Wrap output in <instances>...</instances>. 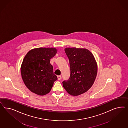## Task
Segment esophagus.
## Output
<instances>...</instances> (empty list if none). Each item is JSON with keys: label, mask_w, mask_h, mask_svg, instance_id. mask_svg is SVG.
<instances>
[{"label": "esophagus", "mask_w": 128, "mask_h": 128, "mask_svg": "<svg viewBox=\"0 0 128 128\" xmlns=\"http://www.w3.org/2000/svg\"><path fill=\"white\" fill-rule=\"evenodd\" d=\"M57 78H58V80H60L62 79V76H57Z\"/></svg>", "instance_id": "1"}]
</instances>
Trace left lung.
Instances as JSON below:
<instances>
[{
    "instance_id": "obj_1",
    "label": "left lung",
    "mask_w": 128,
    "mask_h": 128,
    "mask_svg": "<svg viewBox=\"0 0 128 128\" xmlns=\"http://www.w3.org/2000/svg\"><path fill=\"white\" fill-rule=\"evenodd\" d=\"M65 52L70 61V76L68 80L63 81V86L70 95L78 96L93 85L97 76V63L86 49L66 48Z\"/></svg>"
}]
</instances>
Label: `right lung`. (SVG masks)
Wrapping results in <instances>:
<instances>
[{"instance_id":"right-lung-1","label":"right lung","mask_w":128,"mask_h":128,"mask_svg":"<svg viewBox=\"0 0 128 128\" xmlns=\"http://www.w3.org/2000/svg\"><path fill=\"white\" fill-rule=\"evenodd\" d=\"M57 51L55 48H38L25 56L20 72L24 83L31 92L43 96L50 92L57 77L50 60Z\"/></svg>"}]
</instances>
